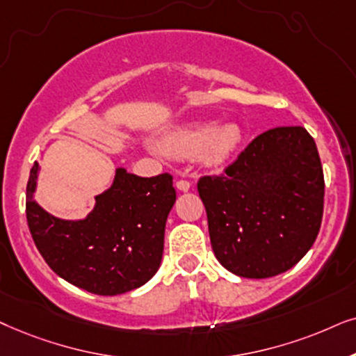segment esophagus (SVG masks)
I'll return each instance as SVG.
<instances>
[{"label": "esophagus", "mask_w": 356, "mask_h": 356, "mask_svg": "<svg viewBox=\"0 0 356 356\" xmlns=\"http://www.w3.org/2000/svg\"><path fill=\"white\" fill-rule=\"evenodd\" d=\"M175 187H177L179 191L187 192V191H191V182L186 181V179H179V181L175 182Z\"/></svg>", "instance_id": "obj_1"}]
</instances>
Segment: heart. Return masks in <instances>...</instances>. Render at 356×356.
<instances>
[{"instance_id": "obj_1", "label": "heart", "mask_w": 356, "mask_h": 356, "mask_svg": "<svg viewBox=\"0 0 356 356\" xmlns=\"http://www.w3.org/2000/svg\"><path fill=\"white\" fill-rule=\"evenodd\" d=\"M241 143L243 130L238 123L225 122L215 127L213 122H197L170 131L164 138V149L174 158L198 154L208 168H218L231 159Z\"/></svg>"}]
</instances>
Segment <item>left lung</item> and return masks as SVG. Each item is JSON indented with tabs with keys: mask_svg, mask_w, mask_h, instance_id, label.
I'll return each mask as SVG.
<instances>
[{
	"mask_svg": "<svg viewBox=\"0 0 356 356\" xmlns=\"http://www.w3.org/2000/svg\"><path fill=\"white\" fill-rule=\"evenodd\" d=\"M213 252L231 273L268 278L305 257L319 234L324 172L302 127H277L248 145L225 174L197 184Z\"/></svg>",
	"mask_w": 356,
	"mask_h": 356,
	"instance_id": "obj_1",
	"label": "left lung"
}]
</instances>
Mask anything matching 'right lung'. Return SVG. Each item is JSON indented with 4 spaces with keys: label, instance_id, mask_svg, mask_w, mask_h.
I'll use <instances>...</instances> for the list:
<instances>
[{
    "label": "right lung",
    "instance_id": "right-lung-1",
    "mask_svg": "<svg viewBox=\"0 0 356 356\" xmlns=\"http://www.w3.org/2000/svg\"><path fill=\"white\" fill-rule=\"evenodd\" d=\"M39 169L34 163L27 182V225L58 277L94 295L115 296L145 285L158 272L165 220L175 202L172 175L138 177L118 168L94 210L84 220L70 221L34 200Z\"/></svg>",
    "mask_w": 356,
    "mask_h": 356
}]
</instances>
